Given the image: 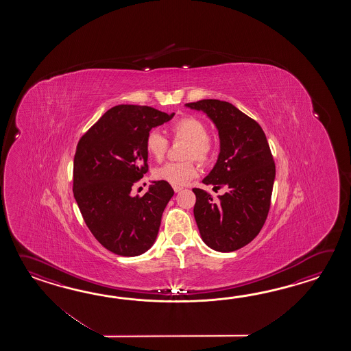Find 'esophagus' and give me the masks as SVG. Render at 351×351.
I'll list each match as a JSON object with an SVG mask.
<instances>
[{"label": "esophagus", "instance_id": "34e87169", "mask_svg": "<svg viewBox=\"0 0 351 351\" xmlns=\"http://www.w3.org/2000/svg\"><path fill=\"white\" fill-rule=\"evenodd\" d=\"M173 189H174V192H176V193H177V192H180V191H182V189H183V186H173Z\"/></svg>", "mask_w": 351, "mask_h": 351}]
</instances>
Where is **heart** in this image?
I'll list each match as a JSON object with an SVG mask.
<instances>
[{
	"instance_id": "heart-1",
	"label": "heart",
	"mask_w": 351,
	"mask_h": 351,
	"mask_svg": "<svg viewBox=\"0 0 351 351\" xmlns=\"http://www.w3.org/2000/svg\"><path fill=\"white\" fill-rule=\"evenodd\" d=\"M173 139L186 141L188 144L183 153V158L188 160L179 163H167L154 171L158 180L167 182L172 186H184L188 180L194 178L198 168L193 159L201 163H208L213 157L215 145L209 138L206 124L201 119L186 115L174 120L169 125ZM145 152L156 162H162L168 152L169 143L165 135L158 130H150L145 136Z\"/></svg>"
}]
</instances>
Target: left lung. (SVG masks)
<instances>
[{
    "instance_id": "1",
    "label": "left lung",
    "mask_w": 351,
    "mask_h": 351,
    "mask_svg": "<svg viewBox=\"0 0 351 351\" xmlns=\"http://www.w3.org/2000/svg\"><path fill=\"white\" fill-rule=\"evenodd\" d=\"M186 106L206 112L219 135L216 165L202 182L227 189L213 199L193 188L194 218L207 246L232 252L248 245L266 222L276 176L274 157L260 124L231 103L204 99Z\"/></svg>"
}]
</instances>
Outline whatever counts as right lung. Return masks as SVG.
Listing matches in <instances>:
<instances>
[{"label": "right lung", "instance_id": "obj_1", "mask_svg": "<svg viewBox=\"0 0 351 351\" xmlns=\"http://www.w3.org/2000/svg\"><path fill=\"white\" fill-rule=\"evenodd\" d=\"M173 117L145 105H117L77 143L75 201L93 236L112 254L139 256L157 239L174 191L162 180L142 197L132 195V188L148 172L145 136Z\"/></svg>", "mask_w": 351, "mask_h": 351}]
</instances>
